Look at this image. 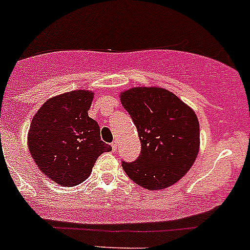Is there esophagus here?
I'll return each instance as SVG.
<instances>
[{"mask_svg": "<svg viewBox=\"0 0 250 250\" xmlns=\"http://www.w3.org/2000/svg\"><path fill=\"white\" fill-rule=\"evenodd\" d=\"M111 147H112V151H116V149H118V143L114 141V143L111 144Z\"/></svg>", "mask_w": 250, "mask_h": 250, "instance_id": "obj_1", "label": "esophagus"}]
</instances>
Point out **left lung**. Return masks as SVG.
Instances as JSON below:
<instances>
[{
  "mask_svg": "<svg viewBox=\"0 0 250 250\" xmlns=\"http://www.w3.org/2000/svg\"><path fill=\"white\" fill-rule=\"evenodd\" d=\"M124 109L138 129L141 152L123 169L132 182L149 190L179 182L195 161L200 146L195 112L173 92L161 87H134L121 92Z\"/></svg>",
  "mask_w": 250,
  "mask_h": 250,
  "instance_id": "left-lung-1",
  "label": "left lung"
}]
</instances>
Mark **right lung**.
I'll list each match as a JSON object with an SVG mask.
<instances>
[{
  "label": "right lung",
  "instance_id": "add662e5",
  "mask_svg": "<svg viewBox=\"0 0 250 250\" xmlns=\"http://www.w3.org/2000/svg\"><path fill=\"white\" fill-rule=\"evenodd\" d=\"M94 92L75 90L46 101L31 121L28 150L39 169L61 187H75L92 171L111 146L100 138L99 124L87 114Z\"/></svg>",
  "mask_w": 250,
  "mask_h": 250
}]
</instances>
